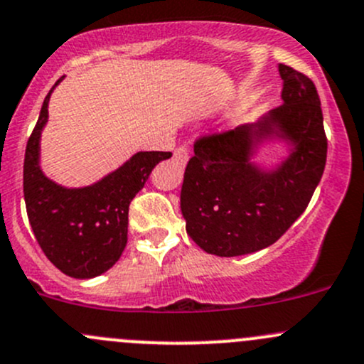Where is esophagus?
<instances>
[{"label":"esophagus","instance_id":"esophagus-1","mask_svg":"<svg viewBox=\"0 0 364 364\" xmlns=\"http://www.w3.org/2000/svg\"><path fill=\"white\" fill-rule=\"evenodd\" d=\"M188 149L185 148V146H181V148H178L174 151V160L178 161V164L181 165H186V161H188Z\"/></svg>","mask_w":364,"mask_h":364}]
</instances>
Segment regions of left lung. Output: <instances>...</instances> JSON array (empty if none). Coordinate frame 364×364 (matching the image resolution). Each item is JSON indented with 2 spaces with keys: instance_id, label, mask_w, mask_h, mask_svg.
Wrapping results in <instances>:
<instances>
[{
  "instance_id": "obj_1",
  "label": "left lung",
  "mask_w": 364,
  "mask_h": 364,
  "mask_svg": "<svg viewBox=\"0 0 364 364\" xmlns=\"http://www.w3.org/2000/svg\"><path fill=\"white\" fill-rule=\"evenodd\" d=\"M282 105L257 123L196 142L181 186L186 234L204 252L237 257L273 245L303 215L326 167L328 141L314 82L278 65ZM280 141L288 155L273 168L258 149Z\"/></svg>"
}]
</instances>
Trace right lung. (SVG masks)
I'll return each mask as SVG.
<instances>
[{
	"mask_svg": "<svg viewBox=\"0 0 364 364\" xmlns=\"http://www.w3.org/2000/svg\"><path fill=\"white\" fill-rule=\"evenodd\" d=\"M63 80L61 77L54 87ZM46 97L26 146L24 200L29 225L47 259L72 278L109 271L127 247L128 205L161 160L172 153L139 151L97 183L79 188L58 185L40 167V137L49 119Z\"/></svg>",
	"mask_w": 364,
	"mask_h": 364,
	"instance_id": "add662e5",
	"label": "right lung"
}]
</instances>
